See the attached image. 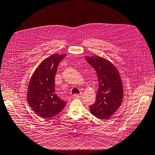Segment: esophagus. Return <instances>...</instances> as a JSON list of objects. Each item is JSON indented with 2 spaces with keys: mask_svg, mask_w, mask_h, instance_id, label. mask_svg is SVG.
<instances>
[{
  "mask_svg": "<svg viewBox=\"0 0 155 155\" xmlns=\"http://www.w3.org/2000/svg\"><path fill=\"white\" fill-rule=\"evenodd\" d=\"M83 96V94L82 93H80L79 94H74L73 97L74 98H80Z\"/></svg>",
  "mask_w": 155,
  "mask_h": 155,
  "instance_id": "obj_1",
  "label": "esophagus"
}]
</instances>
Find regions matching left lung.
<instances>
[{
	"mask_svg": "<svg viewBox=\"0 0 155 155\" xmlns=\"http://www.w3.org/2000/svg\"><path fill=\"white\" fill-rule=\"evenodd\" d=\"M85 59L96 70L99 81L96 102L89 106L90 111L99 119H107L122 102L124 89L119 73L115 66L104 58L85 57Z\"/></svg>",
	"mask_w": 155,
	"mask_h": 155,
	"instance_id": "8db88e82",
	"label": "left lung"
}]
</instances>
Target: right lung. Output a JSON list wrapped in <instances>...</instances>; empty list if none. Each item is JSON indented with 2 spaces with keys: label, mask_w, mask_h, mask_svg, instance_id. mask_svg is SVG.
Returning a JSON list of instances; mask_svg holds the SVG:
<instances>
[{
  "label": "right lung",
  "mask_w": 155,
  "mask_h": 155,
  "mask_svg": "<svg viewBox=\"0 0 155 155\" xmlns=\"http://www.w3.org/2000/svg\"><path fill=\"white\" fill-rule=\"evenodd\" d=\"M66 54H52L37 67L29 83L28 103L42 118H50L61 112L66 103L55 93V75L60 61Z\"/></svg>",
  "instance_id": "right-lung-1"
}]
</instances>
